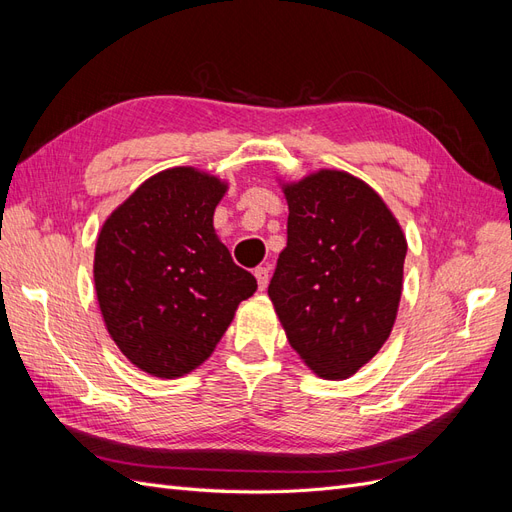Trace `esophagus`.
I'll return each instance as SVG.
<instances>
[{
    "label": "esophagus",
    "mask_w": 512,
    "mask_h": 512,
    "mask_svg": "<svg viewBox=\"0 0 512 512\" xmlns=\"http://www.w3.org/2000/svg\"><path fill=\"white\" fill-rule=\"evenodd\" d=\"M254 275H256V280H258V288L265 290L269 286V269L267 267H258L254 271Z\"/></svg>",
    "instance_id": "obj_1"
}]
</instances>
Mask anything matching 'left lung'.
I'll use <instances>...</instances> for the list:
<instances>
[{"label":"left lung","instance_id":"obj_1","mask_svg":"<svg viewBox=\"0 0 512 512\" xmlns=\"http://www.w3.org/2000/svg\"><path fill=\"white\" fill-rule=\"evenodd\" d=\"M288 243L269 299L290 346L320 378L344 380L391 335L408 243L376 190L322 168L282 185Z\"/></svg>","mask_w":512,"mask_h":512}]
</instances>
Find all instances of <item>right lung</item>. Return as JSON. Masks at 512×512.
<instances>
[{
	"mask_svg": "<svg viewBox=\"0 0 512 512\" xmlns=\"http://www.w3.org/2000/svg\"><path fill=\"white\" fill-rule=\"evenodd\" d=\"M228 185L192 166L149 177L108 215L94 282L108 335L138 369L173 380L218 346L256 277L213 228Z\"/></svg>",
	"mask_w": 512,
	"mask_h": 512,
	"instance_id": "right-lung-1",
	"label": "right lung"
}]
</instances>
